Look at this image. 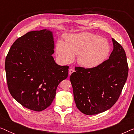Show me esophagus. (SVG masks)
<instances>
[{
  "label": "esophagus",
  "instance_id": "obj_1",
  "mask_svg": "<svg viewBox=\"0 0 134 134\" xmlns=\"http://www.w3.org/2000/svg\"><path fill=\"white\" fill-rule=\"evenodd\" d=\"M74 72V69H69V76H70V75Z\"/></svg>",
  "mask_w": 134,
  "mask_h": 134
}]
</instances>
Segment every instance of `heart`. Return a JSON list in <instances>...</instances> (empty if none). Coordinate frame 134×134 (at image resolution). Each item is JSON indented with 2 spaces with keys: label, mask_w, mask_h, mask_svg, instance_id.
<instances>
[{
  "label": "heart",
  "mask_w": 134,
  "mask_h": 134,
  "mask_svg": "<svg viewBox=\"0 0 134 134\" xmlns=\"http://www.w3.org/2000/svg\"><path fill=\"white\" fill-rule=\"evenodd\" d=\"M65 42L58 40L56 52L60 60L65 63L74 60L78 55L77 63L88 69L94 68L101 65L109 56L110 46L105 38L89 32L66 34Z\"/></svg>",
  "instance_id": "b5f03b06"
}]
</instances>
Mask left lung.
Listing matches in <instances>:
<instances>
[{
  "label": "left lung",
  "mask_w": 134,
  "mask_h": 134,
  "mask_svg": "<svg viewBox=\"0 0 134 134\" xmlns=\"http://www.w3.org/2000/svg\"><path fill=\"white\" fill-rule=\"evenodd\" d=\"M113 49L109 58L98 67H76L70 76L74 101L87 115L104 112L118 100L127 78V57L121 45L112 38Z\"/></svg>",
  "instance_id": "left-lung-1"
}]
</instances>
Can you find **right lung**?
Wrapping results in <instances>:
<instances>
[{
	"mask_svg": "<svg viewBox=\"0 0 134 134\" xmlns=\"http://www.w3.org/2000/svg\"><path fill=\"white\" fill-rule=\"evenodd\" d=\"M52 32H29L18 38L5 59L8 90L16 101L40 111L52 104L58 84L68 76V66L55 62Z\"/></svg>",
	"mask_w": 134,
	"mask_h": 134,
	"instance_id": "1",
	"label": "right lung"
}]
</instances>
